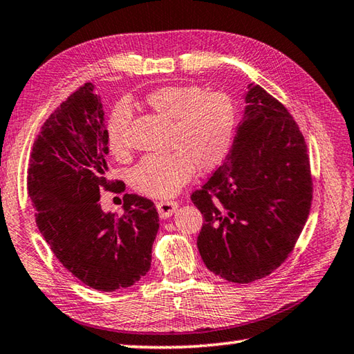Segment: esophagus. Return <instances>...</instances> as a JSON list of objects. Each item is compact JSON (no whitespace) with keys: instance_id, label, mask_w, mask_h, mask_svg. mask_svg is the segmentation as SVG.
Returning a JSON list of instances; mask_svg holds the SVG:
<instances>
[{"instance_id":"34e87169","label":"esophagus","mask_w":354,"mask_h":354,"mask_svg":"<svg viewBox=\"0 0 354 354\" xmlns=\"http://www.w3.org/2000/svg\"><path fill=\"white\" fill-rule=\"evenodd\" d=\"M178 207L179 205L175 201H159V203H156V209L161 218L171 216V214L178 210Z\"/></svg>"}]
</instances>
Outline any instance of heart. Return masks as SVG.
Masks as SVG:
<instances>
[{
    "label": "heart",
    "instance_id": "heart-1",
    "mask_svg": "<svg viewBox=\"0 0 354 354\" xmlns=\"http://www.w3.org/2000/svg\"><path fill=\"white\" fill-rule=\"evenodd\" d=\"M145 106L171 121L170 153L145 155L130 171V184L145 196L171 198L190 181L195 167L216 169L230 151L236 107L223 92H204L199 86H165L145 96ZM131 110L116 104L109 116L106 135L110 153H129L127 130Z\"/></svg>",
    "mask_w": 354,
    "mask_h": 354
}]
</instances>
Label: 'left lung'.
Returning <instances> with one entry per match:
<instances>
[{"label":"left lung","mask_w":354,"mask_h":354,"mask_svg":"<svg viewBox=\"0 0 354 354\" xmlns=\"http://www.w3.org/2000/svg\"><path fill=\"white\" fill-rule=\"evenodd\" d=\"M224 164L192 201L204 216L198 250L228 282L266 278L288 258L307 223L313 183L307 144L288 110L248 84Z\"/></svg>","instance_id":"8db88e82"}]
</instances>
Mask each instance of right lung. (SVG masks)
<instances>
[{
	"mask_svg": "<svg viewBox=\"0 0 354 354\" xmlns=\"http://www.w3.org/2000/svg\"><path fill=\"white\" fill-rule=\"evenodd\" d=\"M102 102L86 82L55 110L33 142L27 190L35 221L57 259L90 288L116 292L150 270L159 228L153 203L124 195V214L101 209V190L126 185L107 179Z\"/></svg>",
	"mask_w": 354,
	"mask_h": 354,
	"instance_id": "1",
	"label": "right lung"
}]
</instances>
